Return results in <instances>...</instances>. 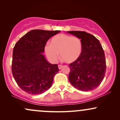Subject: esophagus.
Segmentation results:
<instances>
[{
    "instance_id": "obj_1",
    "label": "esophagus",
    "mask_w": 120,
    "mask_h": 120,
    "mask_svg": "<svg viewBox=\"0 0 120 120\" xmlns=\"http://www.w3.org/2000/svg\"><path fill=\"white\" fill-rule=\"evenodd\" d=\"M62 67H63V65H58V68L59 69H61L62 68Z\"/></svg>"
}]
</instances>
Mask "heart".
I'll use <instances>...</instances> for the list:
<instances>
[{
	"mask_svg": "<svg viewBox=\"0 0 120 120\" xmlns=\"http://www.w3.org/2000/svg\"><path fill=\"white\" fill-rule=\"evenodd\" d=\"M83 44L80 38L65 34H57L51 40L50 45L45 47V52L48 59L55 63L60 57L66 63H73L80 57Z\"/></svg>",
	"mask_w": 120,
	"mask_h": 120,
	"instance_id": "obj_1",
	"label": "heart"
}]
</instances>
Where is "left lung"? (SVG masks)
I'll use <instances>...</instances> for the list:
<instances>
[{"instance_id":"obj_1","label":"left lung","mask_w":120,"mask_h":120,"mask_svg":"<svg viewBox=\"0 0 120 120\" xmlns=\"http://www.w3.org/2000/svg\"><path fill=\"white\" fill-rule=\"evenodd\" d=\"M67 32L80 38L83 44L80 57L69 65V81L79 90H94L102 82L106 71L105 54L102 46L97 38L85 31Z\"/></svg>"}]
</instances>
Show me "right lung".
Segmentation results:
<instances>
[{"label": "right lung", "instance_id": "add662e5", "mask_svg": "<svg viewBox=\"0 0 120 120\" xmlns=\"http://www.w3.org/2000/svg\"><path fill=\"white\" fill-rule=\"evenodd\" d=\"M60 30H32L22 37L13 48L12 73L21 89L32 95L45 93L59 71L57 64L49 63L42 54L47 42Z\"/></svg>", "mask_w": 120, "mask_h": 120}]
</instances>
